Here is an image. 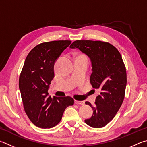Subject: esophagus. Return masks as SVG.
I'll return each instance as SVG.
<instances>
[{
	"instance_id": "esophagus-1",
	"label": "esophagus",
	"mask_w": 147,
	"mask_h": 147,
	"mask_svg": "<svg viewBox=\"0 0 147 147\" xmlns=\"http://www.w3.org/2000/svg\"><path fill=\"white\" fill-rule=\"evenodd\" d=\"M74 103L77 105H84L85 102L84 101H78V100H74Z\"/></svg>"
}]
</instances>
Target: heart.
Here are the masks:
<instances>
[{
  "label": "heart",
  "instance_id": "heart-1",
  "mask_svg": "<svg viewBox=\"0 0 147 147\" xmlns=\"http://www.w3.org/2000/svg\"><path fill=\"white\" fill-rule=\"evenodd\" d=\"M82 57H84V56H82Z\"/></svg>",
  "mask_w": 147,
  "mask_h": 147
}]
</instances>
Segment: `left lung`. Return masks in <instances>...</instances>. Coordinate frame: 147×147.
Masks as SVG:
<instances>
[{
	"instance_id": "obj_1",
	"label": "left lung",
	"mask_w": 147,
	"mask_h": 147,
	"mask_svg": "<svg viewBox=\"0 0 147 147\" xmlns=\"http://www.w3.org/2000/svg\"><path fill=\"white\" fill-rule=\"evenodd\" d=\"M70 47L78 48L91 60L90 82L100 93L94 107L85 103L93 109L91 118L85 122L93 128H102L114 118L125 98L127 71L121 55L113 45L100 40H76Z\"/></svg>"
}]
</instances>
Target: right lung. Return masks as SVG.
Segmentation results:
<instances>
[{"instance_id":"add662e5","label":"right lung","mask_w":147,"mask_h":147,"mask_svg":"<svg viewBox=\"0 0 147 147\" xmlns=\"http://www.w3.org/2000/svg\"><path fill=\"white\" fill-rule=\"evenodd\" d=\"M71 43V40H55L38 44L25 60L18 85L26 113L39 128L56 126L65 109L74 104L70 96H48L49 84L55 76V61Z\"/></svg>"}]
</instances>
